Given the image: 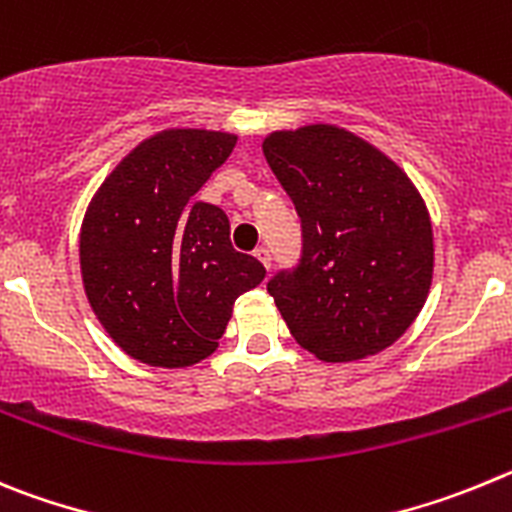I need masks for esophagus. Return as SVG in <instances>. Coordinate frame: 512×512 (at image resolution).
Instances as JSON below:
<instances>
[{"label": "esophagus", "instance_id": "esophagus-1", "mask_svg": "<svg viewBox=\"0 0 512 512\" xmlns=\"http://www.w3.org/2000/svg\"><path fill=\"white\" fill-rule=\"evenodd\" d=\"M255 257L262 262V265L267 267V270H270V262H273V255H270V250H267V247H257Z\"/></svg>", "mask_w": 512, "mask_h": 512}]
</instances>
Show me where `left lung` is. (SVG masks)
<instances>
[{
    "label": "left lung",
    "instance_id": "obj_1",
    "mask_svg": "<svg viewBox=\"0 0 512 512\" xmlns=\"http://www.w3.org/2000/svg\"><path fill=\"white\" fill-rule=\"evenodd\" d=\"M262 153L301 216V260L267 283L293 339L324 362L390 347L434 275L421 193L388 155L334 124L273 132Z\"/></svg>",
    "mask_w": 512,
    "mask_h": 512
}]
</instances>
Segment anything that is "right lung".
<instances>
[{
	"mask_svg": "<svg viewBox=\"0 0 512 512\" xmlns=\"http://www.w3.org/2000/svg\"><path fill=\"white\" fill-rule=\"evenodd\" d=\"M237 137L165 130L140 142L101 183L81 227V275L96 319L145 365L209 357L242 293L265 267L229 242L219 206L193 196Z\"/></svg>",
	"mask_w": 512,
	"mask_h": 512,
	"instance_id": "1",
	"label": "right lung"
}]
</instances>
